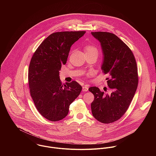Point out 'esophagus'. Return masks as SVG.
Segmentation results:
<instances>
[{"label": "esophagus", "mask_w": 156, "mask_h": 156, "mask_svg": "<svg viewBox=\"0 0 156 156\" xmlns=\"http://www.w3.org/2000/svg\"><path fill=\"white\" fill-rule=\"evenodd\" d=\"M88 88H89V87L88 85H85L84 87H83L82 88V90L83 91H88Z\"/></svg>", "instance_id": "1"}]
</instances>
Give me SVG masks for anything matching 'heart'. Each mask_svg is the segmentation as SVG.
Returning a JSON list of instances; mask_svg holds the SVG:
<instances>
[{"label":"heart","instance_id":"1","mask_svg":"<svg viewBox=\"0 0 156 156\" xmlns=\"http://www.w3.org/2000/svg\"><path fill=\"white\" fill-rule=\"evenodd\" d=\"M86 51H87V53H90V52H95L97 54H98V48L93 45H88L87 47H86Z\"/></svg>","mask_w":156,"mask_h":156}]
</instances>
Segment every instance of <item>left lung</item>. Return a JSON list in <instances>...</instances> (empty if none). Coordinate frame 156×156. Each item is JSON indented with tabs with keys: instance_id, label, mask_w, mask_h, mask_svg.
I'll use <instances>...</instances> for the list:
<instances>
[{
	"instance_id": "left-lung-1",
	"label": "left lung",
	"mask_w": 156,
	"mask_h": 156,
	"mask_svg": "<svg viewBox=\"0 0 156 156\" xmlns=\"http://www.w3.org/2000/svg\"><path fill=\"white\" fill-rule=\"evenodd\" d=\"M91 34L101 46V69L109 76L106 79L112 90L109 95L96 87H90L94 95L91 111L97 120L109 124L120 119L129 108L137 88V68L132 50L116 35L106 32Z\"/></svg>"
}]
</instances>
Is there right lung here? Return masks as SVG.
<instances>
[{"label":"right lung","mask_w":156,"mask_h":156,"mask_svg":"<svg viewBox=\"0 0 156 156\" xmlns=\"http://www.w3.org/2000/svg\"><path fill=\"white\" fill-rule=\"evenodd\" d=\"M85 32L53 33L39 45L31 58L28 73L30 95L38 111L49 121L64 119L69 105L82 90V87L76 81L67 82L63 87L59 71L67 62L71 45Z\"/></svg>","instance_id":"right-lung-1"}]
</instances>
